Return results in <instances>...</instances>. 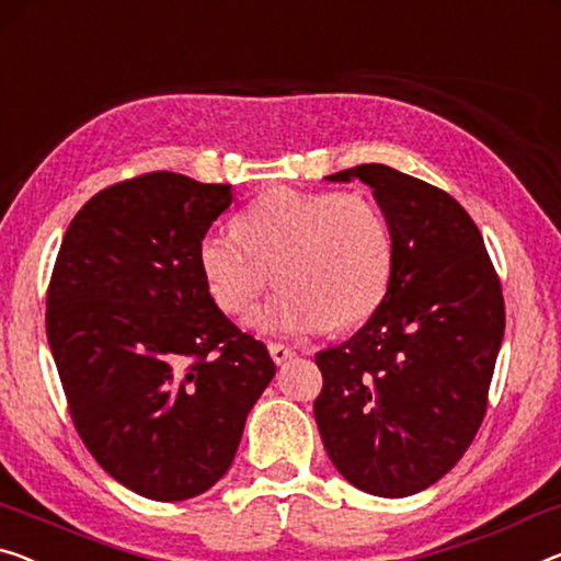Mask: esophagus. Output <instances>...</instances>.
<instances>
[{
    "label": "esophagus",
    "mask_w": 561,
    "mask_h": 561,
    "mask_svg": "<svg viewBox=\"0 0 561 561\" xmlns=\"http://www.w3.org/2000/svg\"><path fill=\"white\" fill-rule=\"evenodd\" d=\"M270 355H272V360L277 363V365H284L287 360H291V357H295V353H291V347L282 345V342H270Z\"/></svg>",
    "instance_id": "esophagus-1"
}]
</instances>
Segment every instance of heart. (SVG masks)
Returning a JSON list of instances; mask_svg holds the SVG:
<instances>
[{"label": "heart", "mask_w": 561, "mask_h": 561, "mask_svg": "<svg viewBox=\"0 0 561 561\" xmlns=\"http://www.w3.org/2000/svg\"><path fill=\"white\" fill-rule=\"evenodd\" d=\"M208 295L239 317L274 279L282 291L252 324L307 337L350 330L386 302L396 272V239L373 198L345 191L272 188L241 214L239 229H211L198 241Z\"/></svg>", "instance_id": "obj_1"}]
</instances>
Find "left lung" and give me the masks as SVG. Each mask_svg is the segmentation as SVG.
I'll return each mask as SVG.
<instances>
[{"mask_svg": "<svg viewBox=\"0 0 561 561\" xmlns=\"http://www.w3.org/2000/svg\"><path fill=\"white\" fill-rule=\"evenodd\" d=\"M328 179L373 188L396 272L365 328L314 355V421L353 486L411 496L458 463L486 415L506 322L501 282L479 227L446 191L382 163Z\"/></svg>", "mask_w": 561, "mask_h": 561, "instance_id": "1", "label": "left lung"}]
</instances>
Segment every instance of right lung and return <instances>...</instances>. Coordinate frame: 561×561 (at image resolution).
<instances>
[{"label":"right lung","mask_w":561,"mask_h":561,"mask_svg":"<svg viewBox=\"0 0 561 561\" xmlns=\"http://www.w3.org/2000/svg\"><path fill=\"white\" fill-rule=\"evenodd\" d=\"M229 183L153 171L75 214L47 287V342L75 431L125 489L204 494L229 471L277 373L264 342L208 295L198 241Z\"/></svg>","instance_id":"1"}]
</instances>
